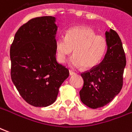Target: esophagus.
<instances>
[{
    "instance_id": "1",
    "label": "esophagus",
    "mask_w": 132,
    "mask_h": 132,
    "mask_svg": "<svg viewBox=\"0 0 132 132\" xmlns=\"http://www.w3.org/2000/svg\"><path fill=\"white\" fill-rule=\"evenodd\" d=\"M69 74L71 75V76H73V75H76V73L74 71H73L72 70H69Z\"/></svg>"
}]
</instances>
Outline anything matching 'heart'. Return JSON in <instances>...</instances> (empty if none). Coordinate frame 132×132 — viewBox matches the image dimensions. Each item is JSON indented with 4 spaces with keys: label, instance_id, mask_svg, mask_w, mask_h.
<instances>
[{
    "label": "heart",
    "instance_id": "heart-1",
    "mask_svg": "<svg viewBox=\"0 0 132 132\" xmlns=\"http://www.w3.org/2000/svg\"><path fill=\"white\" fill-rule=\"evenodd\" d=\"M55 47L59 62L63 63L68 56L71 66L74 68L93 69L99 64L105 56L108 42L105 37L97 35L93 29L86 27H74L66 31L65 37H59Z\"/></svg>",
    "mask_w": 132,
    "mask_h": 132
}]
</instances>
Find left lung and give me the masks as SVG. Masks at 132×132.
<instances>
[{
  "instance_id": "left-lung-1",
  "label": "left lung",
  "mask_w": 132,
  "mask_h": 132,
  "mask_svg": "<svg viewBox=\"0 0 132 132\" xmlns=\"http://www.w3.org/2000/svg\"><path fill=\"white\" fill-rule=\"evenodd\" d=\"M108 49L102 62L89 71L81 73L83 86L80 97L83 104L97 109L111 102L123 85L126 57L122 41L114 30L105 32Z\"/></svg>"
}]
</instances>
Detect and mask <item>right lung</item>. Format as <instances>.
<instances>
[{
	"instance_id": "right-lung-1",
	"label": "right lung",
	"mask_w": 132,
	"mask_h": 132,
	"mask_svg": "<svg viewBox=\"0 0 132 132\" xmlns=\"http://www.w3.org/2000/svg\"><path fill=\"white\" fill-rule=\"evenodd\" d=\"M56 18L31 19L15 33L10 50L11 78L22 97L35 107L56 101L59 89L69 76L56 61Z\"/></svg>"
}]
</instances>
